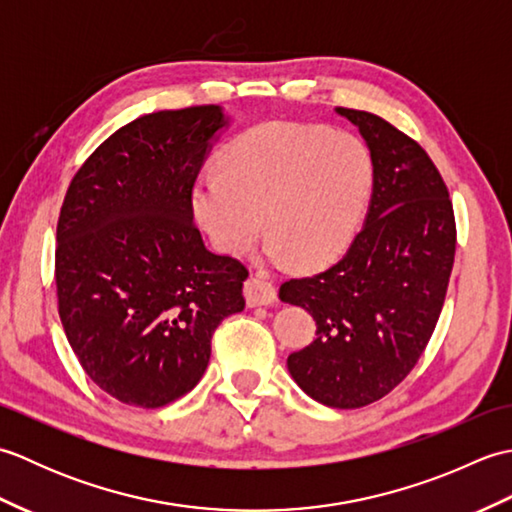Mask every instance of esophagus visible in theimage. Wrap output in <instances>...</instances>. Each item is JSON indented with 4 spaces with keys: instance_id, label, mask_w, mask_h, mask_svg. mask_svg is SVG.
<instances>
[{
    "instance_id": "1",
    "label": "esophagus",
    "mask_w": 512,
    "mask_h": 512,
    "mask_svg": "<svg viewBox=\"0 0 512 512\" xmlns=\"http://www.w3.org/2000/svg\"><path fill=\"white\" fill-rule=\"evenodd\" d=\"M244 297L250 308L270 306V303L277 299V290L268 279L257 275V277H250L244 284Z\"/></svg>"
}]
</instances>
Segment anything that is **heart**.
Masks as SVG:
<instances>
[{
    "label": "heart",
    "instance_id": "b5f03b06",
    "mask_svg": "<svg viewBox=\"0 0 512 512\" xmlns=\"http://www.w3.org/2000/svg\"><path fill=\"white\" fill-rule=\"evenodd\" d=\"M374 167L361 138L325 127L268 123L226 149L222 173L193 187V213L211 244L239 257L262 235L299 268L334 262L363 224Z\"/></svg>",
    "mask_w": 512,
    "mask_h": 512
}]
</instances>
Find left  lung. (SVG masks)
Here are the masks:
<instances>
[{
    "instance_id": "obj_1",
    "label": "left lung",
    "mask_w": 512,
    "mask_h": 512,
    "mask_svg": "<svg viewBox=\"0 0 512 512\" xmlns=\"http://www.w3.org/2000/svg\"><path fill=\"white\" fill-rule=\"evenodd\" d=\"M374 167L365 224L341 262L290 279L279 299L306 308L317 336L288 372L325 407L356 409L402 383L427 347L447 295L455 220L447 184L416 140L383 118L336 107Z\"/></svg>"
}]
</instances>
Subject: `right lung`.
Wrapping results in <instances>:
<instances>
[{
	"instance_id": "right-lung-1",
	"label": "right lung",
	"mask_w": 512,
	"mask_h": 512,
	"mask_svg": "<svg viewBox=\"0 0 512 512\" xmlns=\"http://www.w3.org/2000/svg\"><path fill=\"white\" fill-rule=\"evenodd\" d=\"M228 125L220 105L140 116L83 162L65 193L59 317L85 374L125 405L156 409L189 394L215 328L246 306L248 270L206 250L191 204Z\"/></svg>"
}]
</instances>
